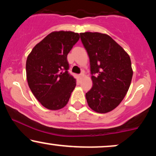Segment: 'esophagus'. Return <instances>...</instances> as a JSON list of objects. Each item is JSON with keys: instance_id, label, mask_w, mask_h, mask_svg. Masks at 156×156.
<instances>
[{"instance_id": "34e87169", "label": "esophagus", "mask_w": 156, "mask_h": 156, "mask_svg": "<svg viewBox=\"0 0 156 156\" xmlns=\"http://www.w3.org/2000/svg\"><path fill=\"white\" fill-rule=\"evenodd\" d=\"M83 76H84L83 73H80V74L78 75V78H79V79H81V78L83 77Z\"/></svg>"}]
</instances>
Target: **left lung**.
I'll list each match as a JSON object with an SVG mask.
<instances>
[{"label":"left lung","mask_w":156,"mask_h":156,"mask_svg":"<svg viewBox=\"0 0 156 156\" xmlns=\"http://www.w3.org/2000/svg\"><path fill=\"white\" fill-rule=\"evenodd\" d=\"M88 53L93 86L86 98L98 113L112 111L121 103L133 76L130 56L112 37L98 32L80 34Z\"/></svg>","instance_id":"8db88e82"}]
</instances>
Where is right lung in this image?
I'll list each match as a JSON object with an SVG mask.
<instances>
[{
    "label": "right lung",
    "mask_w": 156,
    "mask_h": 156,
    "mask_svg": "<svg viewBox=\"0 0 156 156\" xmlns=\"http://www.w3.org/2000/svg\"><path fill=\"white\" fill-rule=\"evenodd\" d=\"M79 38L78 33L72 31L52 32L27 58L29 88L46 108L58 110L65 106L76 87V79L68 72L67 54Z\"/></svg>",
    "instance_id": "add662e5"
}]
</instances>
